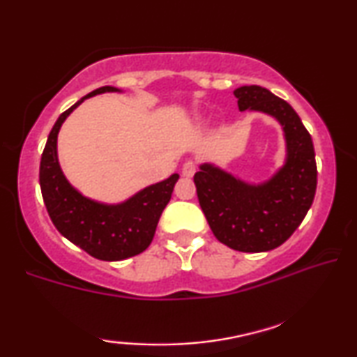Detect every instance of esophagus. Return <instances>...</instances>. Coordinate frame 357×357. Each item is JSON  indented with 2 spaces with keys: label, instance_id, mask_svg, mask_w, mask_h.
I'll list each match as a JSON object with an SVG mask.
<instances>
[{
  "label": "esophagus",
  "instance_id": "1",
  "mask_svg": "<svg viewBox=\"0 0 357 357\" xmlns=\"http://www.w3.org/2000/svg\"><path fill=\"white\" fill-rule=\"evenodd\" d=\"M195 172H196V164L193 161H185L182 167L183 177H193Z\"/></svg>",
  "mask_w": 357,
  "mask_h": 357
}]
</instances>
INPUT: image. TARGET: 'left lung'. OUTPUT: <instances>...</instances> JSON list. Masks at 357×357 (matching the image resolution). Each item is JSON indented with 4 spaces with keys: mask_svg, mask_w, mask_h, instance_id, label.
<instances>
[{
    "mask_svg": "<svg viewBox=\"0 0 357 357\" xmlns=\"http://www.w3.org/2000/svg\"><path fill=\"white\" fill-rule=\"evenodd\" d=\"M240 111H261L282 123L287 161L271 180L251 185L203 164L195 174L196 193L217 240L231 250L262 252L275 250L298 229L311 208L317 187L312 138L296 111L285 100L259 85L234 91Z\"/></svg>",
    "mask_w": 357,
    "mask_h": 357,
    "instance_id": "obj_1",
    "label": "left lung"
}]
</instances>
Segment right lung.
<instances>
[{
	"label": "right lung",
	"mask_w": 357,
	"mask_h": 357,
	"mask_svg": "<svg viewBox=\"0 0 357 357\" xmlns=\"http://www.w3.org/2000/svg\"><path fill=\"white\" fill-rule=\"evenodd\" d=\"M106 91L101 86L64 111L51 128L41 154L40 187L46 211L59 234L101 261H122L137 256L151 245L159 217L172 196L178 174L149 185L121 204H102L85 198L67 182L58 161V133L63 122L86 98Z\"/></svg>",
	"instance_id": "obj_1"
}]
</instances>
